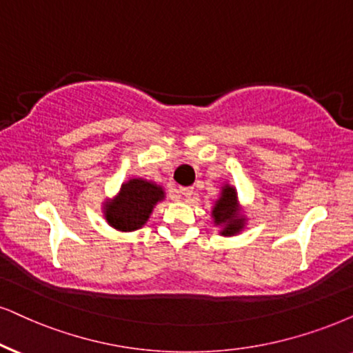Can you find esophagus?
Returning <instances> with one entry per match:
<instances>
[{
    "label": "esophagus",
    "instance_id": "esophagus-1",
    "mask_svg": "<svg viewBox=\"0 0 353 353\" xmlns=\"http://www.w3.org/2000/svg\"><path fill=\"white\" fill-rule=\"evenodd\" d=\"M179 194L182 195V197L190 199L192 195H194V189H192V187H181V189H179Z\"/></svg>",
    "mask_w": 353,
    "mask_h": 353
}]
</instances>
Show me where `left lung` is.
<instances>
[{
  "label": "left lung",
  "instance_id": "1",
  "mask_svg": "<svg viewBox=\"0 0 353 353\" xmlns=\"http://www.w3.org/2000/svg\"><path fill=\"white\" fill-rule=\"evenodd\" d=\"M238 200V192L233 185L225 184L221 194L212 208V218L216 226H221V236H236L246 228V216L243 215Z\"/></svg>",
  "mask_w": 353,
  "mask_h": 353
}]
</instances>
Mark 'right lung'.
Masks as SVG:
<instances>
[{"mask_svg": "<svg viewBox=\"0 0 353 353\" xmlns=\"http://www.w3.org/2000/svg\"><path fill=\"white\" fill-rule=\"evenodd\" d=\"M166 197V192L156 182L132 177L120 185L119 194L104 202L105 221L122 233L140 230L150 220L153 208Z\"/></svg>", "mask_w": 353, "mask_h": 353, "instance_id": "add662e5", "label": "right lung"}]
</instances>
